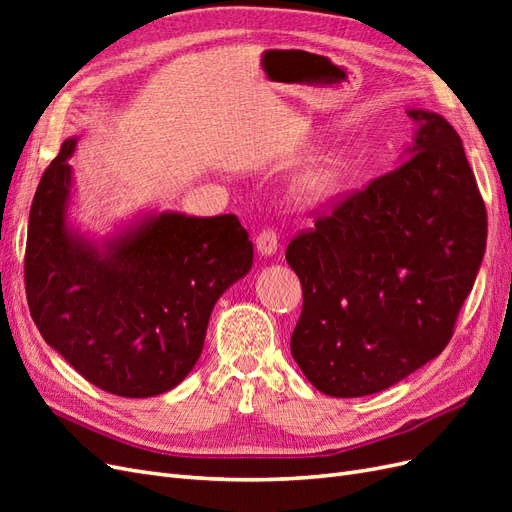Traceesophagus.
Returning a JSON list of instances; mask_svg holds the SVG:
<instances>
[{
  "mask_svg": "<svg viewBox=\"0 0 512 512\" xmlns=\"http://www.w3.org/2000/svg\"><path fill=\"white\" fill-rule=\"evenodd\" d=\"M256 250H258L260 254H265V256L275 254V250H277V235H275V230L262 228V230L258 232V235H256Z\"/></svg>",
  "mask_w": 512,
  "mask_h": 512,
  "instance_id": "1",
  "label": "esophagus"
}]
</instances>
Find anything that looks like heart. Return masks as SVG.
Listing matches in <instances>:
<instances>
[{
  "mask_svg": "<svg viewBox=\"0 0 512 512\" xmlns=\"http://www.w3.org/2000/svg\"><path fill=\"white\" fill-rule=\"evenodd\" d=\"M342 177L344 162L337 158H324L305 170V175L297 185V196L305 205L324 203V200H329L337 192Z\"/></svg>",
  "mask_w": 512,
  "mask_h": 512,
  "instance_id": "obj_1",
  "label": "heart"
}]
</instances>
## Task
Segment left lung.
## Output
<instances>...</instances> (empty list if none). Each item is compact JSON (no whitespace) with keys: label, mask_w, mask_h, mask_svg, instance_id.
<instances>
[{"label":"left lung","mask_w":512,"mask_h":512,"mask_svg":"<svg viewBox=\"0 0 512 512\" xmlns=\"http://www.w3.org/2000/svg\"><path fill=\"white\" fill-rule=\"evenodd\" d=\"M418 123L408 160L316 211L286 247L303 286L290 352L331 397L389 389L451 342L487 243V209L461 138Z\"/></svg>","instance_id":"obj_1"}]
</instances>
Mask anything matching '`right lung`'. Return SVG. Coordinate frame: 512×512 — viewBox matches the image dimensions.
Here are the masks:
<instances>
[{
	"mask_svg": "<svg viewBox=\"0 0 512 512\" xmlns=\"http://www.w3.org/2000/svg\"><path fill=\"white\" fill-rule=\"evenodd\" d=\"M74 145H61L29 211V312L44 342L98 389L166 393L203 352L215 301L252 269L250 235L232 213L164 211L98 250L66 222Z\"/></svg>",
	"mask_w": 512,
	"mask_h": 512,
	"instance_id": "obj_1",
	"label": "right lung"
}]
</instances>
